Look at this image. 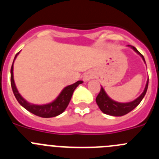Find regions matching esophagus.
<instances>
[{
	"instance_id": "34e87169",
	"label": "esophagus",
	"mask_w": 159,
	"mask_h": 159,
	"mask_svg": "<svg viewBox=\"0 0 159 159\" xmlns=\"http://www.w3.org/2000/svg\"><path fill=\"white\" fill-rule=\"evenodd\" d=\"M94 77V73L92 71H87L86 73H84V76H83V80L84 81H88L90 80L91 79H92Z\"/></svg>"
}]
</instances>
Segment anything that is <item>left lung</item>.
I'll return each mask as SVG.
<instances>
[{"instance_id":"left-lung-1","label":"left lung","mask_w":159,"mask_h":159,"mask_svg":"<svg viewBox=\"0 0 159 159\" xmlns=\"http://www.w3.org/2000/svg\"><path fill=\"white\" fill-rule=\"evenodd\" d=\"M130 46L131 48L134 49V51H135L138 54L140 55L142 58H143V60H144V62H145V59H144L143 55L138 51L137 49H136L134 46ZM148 83L149 79L147 80L145 89H144L143 93L141 94V95H140L139 97H138L137 99H134V101H132V102H116V101L112 100L110 97H108V95H107V93L105 92L103 88L101 87L100 92H99V95H97L96 99H95L97 105L99 106V109H100L103 113L106 114V115H109V116H124L126 114L131 111L133 109H134L139 104L140 102L142 101V99H143V97L145 96L146 93H147V88H148Z\"/></svg>"}]
</instances>
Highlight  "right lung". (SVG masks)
<instances>
[{"instance_id":"add662e5","label":"right lung","mask_w":159,"mask_h":159,"mask_svg":"<svg viewBox=\"0 0 159 159\" xmlns=\"http://www.w3.org/2000/svg\"><path fill=\"white\" fill-rule=\"evenodd\" d=\"M19 52L16 53L15 56L14 60L17 57V55ZM13 62H12V67H11V86H12V92H13L14 95L16 97V100L18 101L20 104L23 107H25L27 111H29L31 113L34 114L36 116H40L42 118H52L57 116L60 115L61 113L65 111L67 108V105L69 103L70 100L71 99L72 94L75 91V88L83 83V81L80 80L77 81L75 84L69 85V86L66 87L63 89V91L60 92L59 96L57 97V99H55L53 102L48 103V104H43V105H36L32 104V103H29V102L25 100L21 95H20L18 92L17 89L16 88L15 83H14L13 80Z\"/></svg>"}]
</instances>
